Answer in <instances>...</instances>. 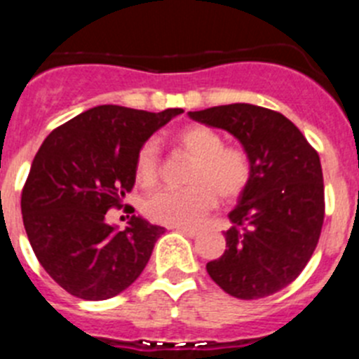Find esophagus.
<instances>
[{
    "label": "esophagus",
    "mask_w": 359,
    "mask_h": 359,
    "mask_svg": "<svg viewBox=\"0 0 359 359\" xmlns=\"http://www.w3.org/2000/svg\"><path fill=\"white\" fill-rule=\"evenodd\" d=\"M176 231H180V233H183V236L187 237H196L199 233V231L194 230V228H182V226H177Z\"/></svg>",
    "instance_id": "34e87169"
}]
</instances>
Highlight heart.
<instances>
[{
    "label": "heart",
    "instance_id": "heart-1",
    "mask_svg": "<svg viewBox=\"0 0 359 359\" xmlns=\"http://www.w3.org/2000/svg\"><path fill=\"white\" fill-rule=\"evenodd\" d=\"M176 144L194 158L189 189L160 190L145 199L144 212L165 226H198L219 199L231 201L246 189L252 176L248 154L239 147H224L223 136L207 126H189L176 135ZM136 180L151 189L160 180V152L147 142L136 154Z\"/></svg>",
    "mask_w": 359,
    "mask_h": 359
}]
</instances>
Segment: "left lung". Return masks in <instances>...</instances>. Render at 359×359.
I'll use <instances>...</instances> for the list:
<instances>
[{"label":"left lung","instance_id":"obj_1","mask_svg":"<svg viewBox=\"0 0 359 359\" xmlns=\"http://www.w3.org/2000/svg\"><path fill=\"white\" fill-rule=\"evenodd\" d=\"M189 116L230 133L252 165L228 214L226 250L208 262V275L243 300L277 293L300 275L318 244L325 207L318 152L290 118L261 106L228 104Z\"/></svg>","mask_w":359,"mask_h":359}]
</instances>
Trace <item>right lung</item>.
Here are the masks:
<instances>
[{"label":"right lung","mask_w":359,"mask_h":359,"mask_svg":"<svg viewBox=\"0 0 359 359\" xmlns=\"http://www.w3.org/2000/svg\"><path fill=\"white\" fill-rule=\"evenodd\" d=\"M183 109L149 113L97 106L50 133L32 161L21 214L32 250L46 273L84 300L128 290L165 231L140 215L120 230L106 221L135 185L142 145Z\"/></svg>","instance_id":"right-lung-1"}]
</instances>
